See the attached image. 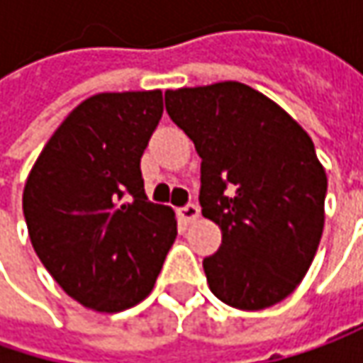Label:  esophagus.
<instances>
[{
  "label": "esophagus",
  "instance_id": "esophagus-1",
  "mask_svg": "<svg viewBox=\"0 0 363 363\" xmlns=\"http://www.w3.org/2000/svg\"><path fill=\"white\" fill-rule=\"evenodd\" d=\"M199 207L197 205H193V203H189L186 207H182L181 211H179V215H181V219L184 221V223H193V221H197L199 219Z\"/></svg>",
  "mask_w": 363,
  "mask_h": 363
}]
</instances>
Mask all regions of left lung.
<instances>
[{"instance_id":"left-lung-1","label":"left lung","mask_w":363,"mask_h":363,"mask_svg":"<svg viewBox=\"0 0 363 363\" xmlns=\"http://www.w3.org/2000/svg\"><path fill=\"white\" fill-rule=\"evenodd\" d=\"M170 119L201 156L203 217L221 229L203 260L225 305L260 311L305 278L325 225L327 174L308 134L264 93L238 81L168 89Z\"/></svg>"}]
</instances>
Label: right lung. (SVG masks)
Returning a JSON list of instances; mask_svg holds the SVG:
<instances>
[{"label":"right lung","instance_id":"1","mask_svg":"<svg viewBox=\"0 0 363 363\" xmlns=\"http://www.w3.org/2000/svg\"><path fill=\"white\" fill-rule=\"evenodd\" d=\"M162 111L160 89L89 97L56 128L26 181L34 252L62 291L97 313L142 303L177 240L174 211L148 201L140 170Z\"/></svg>","mask_w":363,"mask_h":363}]
</instances>
